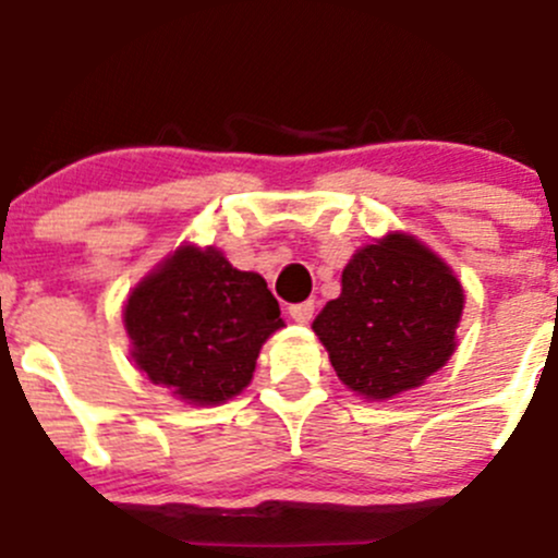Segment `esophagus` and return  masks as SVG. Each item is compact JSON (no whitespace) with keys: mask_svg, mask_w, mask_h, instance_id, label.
I'll return each mask as SVG.
<instances>
[{"mask_svg":"<svg viewBox=\"0 0 558 558\" xmlns=\"http://www.w3.org/2000/svg\"><path fill=\"white\" fill-rule=\"evenodd\" d=\"M290 317H293L295 323H301V326H306V323L315 317V301H304V304H293L290 306Z\"/></svg>","mask_w":558,"mask_h":558,"instance_id":"obj_1","label":"esophagus"}]
</instances>
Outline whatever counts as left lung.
<instances>
[{
	"label": "left lung",
	"instance_id": "1",
	"mask_svg": "<svg viewBox=\"0 0 558 558\" xmlns=\"http://www.w3.org/2000/svg\"><path fill=\"white\" fill-rule=\"evenodd\" d=\"M465 295L454 270L408 232L355 248L342 293L315 317L337 378L364 400L422 386L452 359Z\"/></svg>",
	"mask_w": 558,
	"mask_h": 558
}]
</instances>
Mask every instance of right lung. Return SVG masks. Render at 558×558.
I'll return each mask as SVG.
<instances>
[{"label": "right lung", "instance_id": "right-lung-1", "mask_svg": "<svg viewBox=\"0 0 558 558\" xmlns=\"http://www.w3.org/2000/svg\"><path fill=\"white\" fill-rule=\"evenodd\" d=\"M123 326L153 384L189 405H221L252 384L259 348L284 320L263 276L183 243L131 290Z\"/></svg>", "mask_w": 558, "mask_h": 558}]
</instances>
